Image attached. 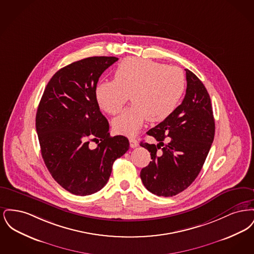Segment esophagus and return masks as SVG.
I'll return each instance as SVG.
<instances>
[{
  "mask_svg": "<svg viewBox=\"0 0 254 254\" xmlns=\"http://www.w3.org/2000/svg\"><path fill=\"white\" fill-rule=\"evenodd\" d=\"M129 145H130V147H137L138 145H139V142L135 139V138H130L129 139Z\"/></svg>",
  "mask_w": 254,
  "mask_h": 254,
  "instance_id": "34e87169",
  "label": "esophagus"
}]
</instances>
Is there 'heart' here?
Listing matches in <instances>:
<instances>
[{
	"label": "heart",
	"instance_id": "obj_1",
	"mask_svg": "<svg viewBox=\"0 0 254 254\" xmlns=\"http://www.w3.org/2000/svg\"><path fill=\"white\" fill-rule=\"evenodd\" d=\"M186 89V76L177 66L138 57L117 65L114 80L101 81L95 87L100 108L111 115L121 111L129 99L132 106L112 121L119 134L135 135L145 121L161 122L173 113Z\"/></svg>",
	"mask_w": 254,
	"mask_h": 254
}]
</instances>
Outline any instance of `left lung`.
Returning <instances> with one entry per match:
<instances>
[{"instance_id": "8db88e82", "label": "left lung", "mask_w": 254, "mask_h": 254, "mask_svg": "<svg viewBox=\"0 0 254 254\" xmlns=\"http://www.w3.org/2000/svg\"><path fill=\"white\" fill-rule=\"evenodd\" d=\"M185 70L187 90L181 105L146 132L155 138L157 145L140 144L151 156L148 166L141 170V179L146 190L158 196H174L192 184L214 139L210 97L200 79Z\"/></svg>"}]
</instances>
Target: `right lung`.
<instances>
[{
  "mask_svg": "<svg viewBox=\"0 0 254 254\" xmlns=\"http://www.w3.org/2000/svg\"><path fill=\"white\" fill-rule=\"evenodd\" d=\"M118 58L88 57L61 68L40 101L36 130L44 162L53 179L70 193L85 196L109 181L114 161L129 148L127 137H111L95 87ZM90 141H96L92 149Z\"/></svg>",
  "mask_w": 254,
  "mask_h": 254,
  "instance_id": "1",
  "label": "right lung"
}]
</instances>
